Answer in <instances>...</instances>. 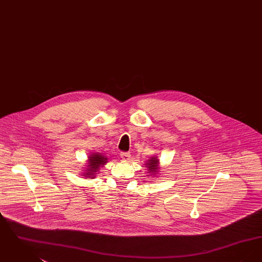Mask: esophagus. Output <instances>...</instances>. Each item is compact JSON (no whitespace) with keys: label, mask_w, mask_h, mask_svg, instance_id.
<instances>
[{"label":"esophagus","mask_w":262,"mask_h":262,"mask_svg":"<svg viewBox=\"0 0 262 262\" xmlns=\"http://www.w3.org/2000/svg\"><path fill=\"white\" fill-rule=\"evenodd\" d=\"M121 157H122L123 160L127 161V160L130 159V153H129V152H122V153H121Z\"/></svg>","instance_id":"obj_1"}]
</instances>
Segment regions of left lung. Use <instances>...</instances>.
Listing matches in <instances>:
<instances>
[{
  "label": "left lung",
  "mask_w": 262,
  "mask_h": 262,
  "mask_svg": "<svg viewBox=\"0 0 262 262\" xmlns=\"http://www.w3.org/2000/svg\"><path fill=\"white\" fill-rule=\"evenodd\" d=\"M158 164H159V160L157 159V157H152V158H150L149 160L147 161L146 163V165H145V167H147V169H148V173L150 174H153V176H155V174H157V173L159 172L158 171ZM148 174V176H150Z\"/></svg>",
  "instance_id": "8db88e82"
}]
</instances>
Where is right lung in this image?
<instances>
[{
  "label": "right lung",
  "mask_w": 262,
  "mask_h": 262,
  "mask_svg": "<svg viewBox=\"0 0 262 262\" xmlns=\"http://www.w3.org/2000/svg\"><path fill=\"white\" fill-rule=\"evenodd\" d=\"M106 163L107 158L100 153H93L89 155L88 168L86 170H84L85 173H83V176L88 179H93L94 176L99 171L100 167H103V165H105Z\"/></svg>",
  "instance_id": "add662e5"
}]
</instances>
